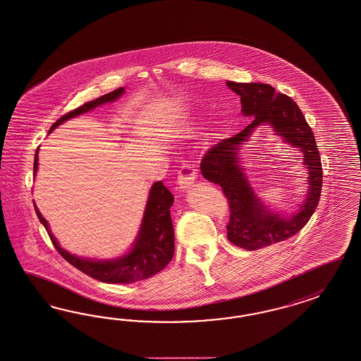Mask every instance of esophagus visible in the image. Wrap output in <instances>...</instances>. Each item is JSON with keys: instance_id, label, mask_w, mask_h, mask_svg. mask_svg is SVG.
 I'll return each mask as SVG.
<instances>
[{"instance_id": "obj_1", "label": "esophagus", "mask_w": 361, "mask_h": 361, "mask_svg": "<svg viewBox=\"0 0 361 361\" xmlns=\"http://www.w3.org/2000/svg\"><path fill=\"white\" fill-rule=\"evenodd\" d=\"M197 174H199V171L195 164H184L180 168L178 176H177V183L180 188L184 189V188L190 187L196 181Z\"/></svg>"}]
</instances>
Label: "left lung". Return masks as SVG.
Wrapping results in <instances>:
<instances>
[{"mask_svg":"<svg viewBox=\"0 0 361 361\" xmlns=\"http://www.w3.org/2000/svg\"><path fill=\"white\" fill-rule=\"evenodd\" d=\"M226 85L240 96L241 112L255 118L240 133L207 150L200 168L208 181L221 187L228 200L231 211L226 224L228 240L240 248L257 250L295 236L310 221L322 195V157L311 126L289 96L277 93L274 87L264 82L226 81ZM262 122L274 124L281 135L302 149L305 163L310 169V193L300 212L292 218H279L262 207L236 161L239 144Z\"/></svg>","mask_w":361,"mask_h":361,"instance_id":"8db88e82","label":"left lung"}]
</instances>
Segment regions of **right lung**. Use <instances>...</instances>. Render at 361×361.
Instances as JSON below:
<instances>
[{"label": "right lung", "mask_w": 361, "mask_h": 361, "mask_svg": "<svg viewBox=\"0 0 361 361\" xmlns=\"http://www.w3.org/2000/svg\"><path fill=\"white\" fill-rule=\"evenodd\" d=\"M123 93H124V89L118 87V89H114L111 93L101 96L99 99L85 102L84 105L61 116L54 124L51 125L49 133L57 125L63 124V121L87 112L104 102L114 101ZM37 156L38 150L36 152L35 165H33L35 173L37 171ZM173 195L162 184V181L154 183V185L150 189L144 220H142L140 235L137 237L135 247L130 250L129 255L112 262H93L87 259H80L63 250L51 235L47 220L41 216L36 205H35V209L41 224L45 226L54 248L57 249V252L66 262L72 264L82 274H87L92 279H96L102 283L130 284L144 279H149L152 276L159 274L172 260L174 255V232L172 219H171V207L173 204Z\"/></svg>", "instance_id": "obj_1"}]
</instances>
